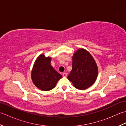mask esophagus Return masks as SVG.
I'll use <instances>...</instances> for the list:
<instances>
[{"label": "esophagus", "instance_id": "1", "mask_svg": "<svg viewBox=\"0 0 126 126\" xmlns=\"http://www.w3.org/2000/svg\"><path fill=\"white\" fill-rule=\"evenodd\" d=\"M62 75H63V77H66V76H67V74L65 73H63L62 74Z\"/></svg>", "mask_w": 126, "mask_h": 126}]
</instances>
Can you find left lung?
Wrapping results in <instances>:
<instances>
[{"instance_id":"1","label":"left lung","mask_w":126,"mask_h":126,"mask_svg":"<svg viewBox=\"0 0 126 126\" xmlns=\"http://www.w3.org/2000/svg\"><path fill=\"white\" fill-rule=\"evenodd\" d=\"M98 74L97 66L90 53L80 49L73 57L72 70L68 79L76 88L84 90L94 83Z\"/></svg>"}]
</instances>
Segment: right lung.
<instances>
[{
    "instance_id": "add662e5",
    "label": "right lung",
    "mask_w": 126,
    "mask_h": 126,
    "mask_svg": "<svg viewBox=\"0 0 126 126\" xmlns=\"http://www.w3.org/2000/svg\"><path fill=\"white\" fill-rule=\"evenodd\" d=\"M50 57L42 54L37 58L31 72L34 84L39 89L49 91L55 88L57 81L62 76L51 65Z\"/></svg>"
}]
</instances>
